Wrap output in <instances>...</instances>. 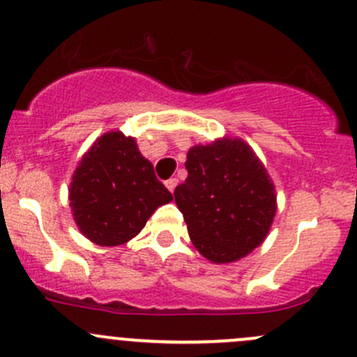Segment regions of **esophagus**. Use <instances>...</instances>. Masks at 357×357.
<instances>
[{
	"label": "esophagus",
	"instance_id": "34e87169",
	"mask_svg": "<svg viewBox=\"0 0 357 357\" xmlns=\"http://www.w3.org/2000/svg\"><path fill=\"white\" fill-rule=\"evenodd\" d=\"M165 186H167V190L169 192H174V188L176 186H178V179L176 178H171V179H167V181H165Z\"/></svg>",
	"mask_w": 357,
	"mask_h": 357
}]
</instances>
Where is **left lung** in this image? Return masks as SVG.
<instances>
[{"label": "left lung", "instance_id": "left-lung-1", "mask_svg": "<svg viewBox=\"0 0 357 357\" xmlns=\"http://www.w3.org/2000/svg\"><path fill=\"white\" fill-rule=\"evenodd\" d=\"M188 178L176 205L197 250L215 264L238 261L264 242L276 214L275 185L240 138L197 145L186 155Z\"/></svg>", "mask_w": 357, "mask_h": 357}]
</instances>
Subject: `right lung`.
Segmentation results:
<instances>
[{
  "instance_id": "obj_1",
  "label": "right lung",
  "mask_w": 357,
  "mask_h": 357,
  "mask_svg": "<svg viewBox=\"0 0 357 357\" xmlns=\"http://www.w3.org/2000/svg\"><path fill=\"white\" fill-rule=\"evenodd\" d=\"M79 231L102 247L135 238L150 215L172 195L139 153L135 138L121 131L100 136L75 167L68 188Z\"/></svg>"
}]
</instances>
